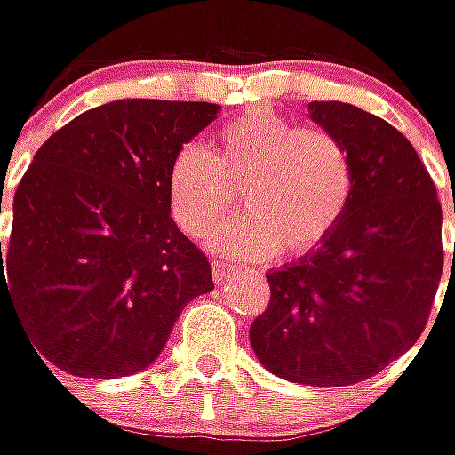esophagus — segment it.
<instances>
[{
    "label": "esophagus",
    "mask_w": 455,
    "mask_h": 455,
    "mask_svg": "<svg viewBox=\"0 0 455 455\" xmlns=\"http://www.w3.org/2000/svg\"><path fill=\"white\" fill-rule=\"evenodd\" d=\"M211 273H213V281L216 283H227L231 278V273H234V267L224 262V259H213L211 262Z\"/></svg>",
    "instance_id": "34e87169"
}]
</instances>
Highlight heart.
<instances>
[{
    "label": "heart",
    "instance_id": "1",
    "mask_svg": "<svg viewBox=\"0 0 455 455\" xmlns=\"http://www.w3.org/2000/svg\"><path fill=\"white\" fill-rule=\"evenodd\" d=\"M250 216L211 236L216 252L265 259L283 247L307 254L339 227L353 201L355 172L345 144L324 128H299L273 108H250L227 123L208 151L196 144L172 156L167 196L174 221L203 236L234 208Z\"/></svg>",
    "mask_w": 455,
    "mask_h": 455
}]
</instances>
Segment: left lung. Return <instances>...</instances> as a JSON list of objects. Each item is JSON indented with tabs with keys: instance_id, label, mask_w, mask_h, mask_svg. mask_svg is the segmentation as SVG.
<instances>
[{
	"instance_id": "left-lung-1",
	"label": "left lung",
	"mask_w": 455,
	"mask_h": 455,
	"mask_svg": "<svg viewBox=\"0 0 455 455\" xmlns=\"http://www.w3.org/2000/svg\"><path fill=\"white\" fill-rule=\"evenodd\" d=\"M308 116L347 148L353 201L322 247L267 273L270 304L250 342L285 381L350 387L381 373L425 330L443 275V211L394 125L347 102H311Z\"/></svg>"
}]
</instances>
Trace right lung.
I'll return each mask as SVG.
<instances>
[{
	"instance_id": "add662e5",
	"label": "right lung",
	"mask_w": 455,
	"mask_h": 455,
	"mask_svg": "<svg viewBox=\"0 0 455 455\" xmlns=\"http://www.w3.org/2000/svg\"><path fill=\"white\" fill-rule=\"evenodd\" d=\"M219 110L116 100L38 148L4 252L0 242V301L10 299L38 358L82 379L139 373L180 311L213 288L208 257L170 216L167 172Z\"/></svg>"
}]
</instances>
